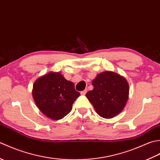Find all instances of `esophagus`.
<instances>
[{"label":"esophagus","instance_id":"1","mask_svg":"<svg viewBox=\"0 0 160 160\" xmlns=\"http://www.w3.org/2000/svg\"><path fill=\"white\" fill-rule=\"evenodd\" d=\"M87 90L85 89V90H84V91H81L80 93H81V95H85L86 93H87Z\"/></svg>","mask_w":160,"mask_h":160}]
</instances>
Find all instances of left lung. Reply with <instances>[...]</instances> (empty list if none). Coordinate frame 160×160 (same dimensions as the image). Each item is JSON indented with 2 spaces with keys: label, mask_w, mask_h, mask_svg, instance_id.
<instances>
[{
  "label": "left lung",
  "mask_w": 160,
  "mask_h": 160,
  "mask_svg": "<svg viewBox=\"0 0 160 160\" xmlns=\"http://www.w3.org/2000/svg\"><path fill=\"white\" fill-rule=\"evenodd\" d=\"M93 89L86 96L96 113L104 118H112L123 110L128 98L129 87L124 77L112 71L97 75L92 81Z\"/></svg>",
  "instance_id": "obj_1"
}]
</instances>
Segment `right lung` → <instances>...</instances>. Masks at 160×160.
Listing matches in <instances>:
<instances>
[{
  "mask_svg": "<svg viewBox=\"0 0 160 160\" xmlns=\"http://www.w3.org/2000/svg\"><path fill=\"white\" fill-rule=\"evenodd\" d=\"M80 95L74 84L58 72L40 77L33 85L32 96L36 106L44 115L54 120L66 116Z\"/></svg>",
  "mask_w": 160,
  "mask_h": 160,
  "instance_id": "1",
  "label": "right lung"
}]
</instances>
